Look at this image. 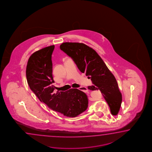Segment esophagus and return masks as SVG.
Instances as JSON below:
<instances>
[{
	"instance_id": "1",
	"label": "esophagus",
	"mask_w": 152,
	"mask_h": 152,
	"mask_svg": "<svg viewBox=\"0 0 152 152\" xmlns=\"http://www.w3.org/2000/svg\"><path fill=\"white\" fill-rule=\"evenodd\" d=\"M79 89L80 91H83V92H87V91H88L87 88L85 87H79Z\"/></svg>"
}]
</instances>
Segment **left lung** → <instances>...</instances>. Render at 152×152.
Wrapping results in <instances>:
<instances>
[{
    "instance_id": "8db88e82",
    "label": "left lung",
    "mask_w": 152,
    "mask_h": 152,
    "mask_svg": "<svg viewBox=\"0 0 152 152\" xmlns=\"http://www.w3.org/2000/svg\"><path fill=\"white\" fill-rule=\"evenodd\" d=\"M61 50L71 57L82 73L91 79L93 84L88 88L101 92L110 108V112L116 115L122 102V95L114 75L93 48L83 43L64 42Z\"/></svg>"
}]
</instances>
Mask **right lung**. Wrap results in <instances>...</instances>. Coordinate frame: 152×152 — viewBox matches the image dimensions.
Listing matches in <instances>:
<instances>
[{
	"mask_svg": "<svg viewBox=\"0 0 152 152\" xmlns=\"http://www.w3.org/2000/svg\"><path fill=\"white\" fill-rule=\"evenodd\" d=\"M54 45L36 51L27 62L26 75L30 88L50 108L67 117H75L86 110L88 101L85 93L76 88L57 91L52 75V54Z\"/></svg>",
	"mask_w": 152,
	"mask_h": 152,
	"instance_id": "right-lung-1",
	"label": "right lung"
}]
</instances>
